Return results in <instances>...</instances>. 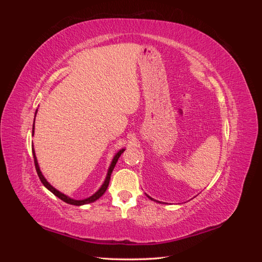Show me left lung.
Segmentation results:
<instances>
[{"label": "left lung", "mask_w": 262, "mask_h": 262, "mask_svg": "<svg viewBox=\"0 0 262 262\" xmlns=\"http://www.w3.org/2000/svg\"><path fill=\"white\" fill-rule=\"evenodd\" d=\"M147 196H148V195H147ZM148 198H149V196H148ZM149 199H150V200H153V199H152V198H149Z\"/></svg>", "instance_id": "8db88e82"}]
</instances>
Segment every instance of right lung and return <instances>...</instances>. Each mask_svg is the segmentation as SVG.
Returning <instances> with one entry per match:
<instances>
[{"mask_svg": "<svg viewBox=\"0 0 262 262\" xmlns=\"http://www.w3.org/2000/svg\"><path fill=\"white\" fill-rule=\"evenodd\" d=\"M37 112H38V109L36 110V113H35V118H36ZM34 122H35V121H34ZM34 126H35V123L33 124V136H34ZM123 150H124V149H120V150H119V152L115 155L114 160H113V162H112V165H110V167H109V169H108V173H107V177H106V180H105V182H104V185H102V186L100 187V189L98 190V191H97L96 193H94L92 196L87 198V199H84V200H74V199H71V198L67 196L66 194H63V193H61L60 191H58L57 189H54V188L49 184V182L46 180V178L42 176V173H41L40 169H39V166H38V163H37V158H36V155H35L34 147H33V155H34L35 167H36V170H37V173H38V177H39V179H40V181L42 182V185H43L47 189H49L50 191H51L55 196H58L59 199H61L62 201H64V202H67V203H69V204H73V205H83V204H87V203H91V202L96 201L97 199H99V198H100L102 194H104V193L106 192V190H107L108 185H109V181H110V176H112V172H113V170H114V168H115V166H116V164H117V162H118V158L120 157V155L123 153Z\"/></svg>", "mask_w": 262, "mask_h": 262, "instance_id": "right-lung-1", "label": "right lung"}]
</instances>
